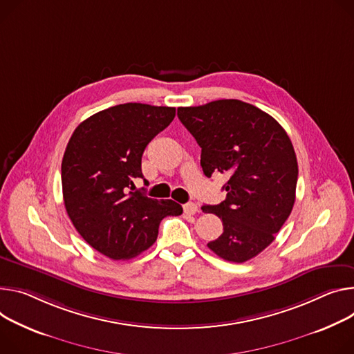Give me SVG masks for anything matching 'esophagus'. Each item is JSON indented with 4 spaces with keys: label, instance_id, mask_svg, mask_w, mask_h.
I'll list each match as a JSON object with an SVG mask.
<instances>
[{
    "label": "esophagus",
    "instance_id": "obj_1",
    "mask_svg": "<svg viewBox=\"0 0 354 354\" xmlns=\"http://www.w3.org/2000/svg\"><path fill=\"white\" fill-rule=\"evenodd\" d=\"M198 210H199V207H198L196 203H186V205H183V213L186 216H194V214L198 213Z\"/></svg>",
    "mask_w": 354,
    "mask_h": 354
}]
</instances>
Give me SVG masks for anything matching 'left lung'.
Segmentation results:
<instances>
[{"mask_svg": "<svg viewBox=\"0 0 354 354\" xmlns=\"http://www.w3.org/2000/svg\"><path fill=\"white\" fill-rule=\"evenodd\" d=\"M178 117L202 148L203 174H226L221 203L202 206L223 221L207 247L223 260L244 263L266 250L295 203L298 162L291 140L270 114L240 100L179 107Z\"/></svg>", "mask_w": 354, "mask_h": 354, "instance_id": "left-lung-1", "label": "left lung"}]
</instances>
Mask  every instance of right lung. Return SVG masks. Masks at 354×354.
I'll return each mask as SVG.
<instances>
[{"label":"right lung","mask_w":354,"mask_h":354,"mask_svg":"<svg viewBox=\"0 0 354 354\" xmlns=\"http://www.w3.org/2000/svg\"><path fill=\"white\" fill-rule=\"evenodd\" d=\"M175 118V107L125 103L77 125L62 160L66 212L79 234L111 260H130L158 237L159 223L179 216L174 201L133 192L151 140Z\"/></svg>","instance_id":"right-lung-1"}]
</instances>
